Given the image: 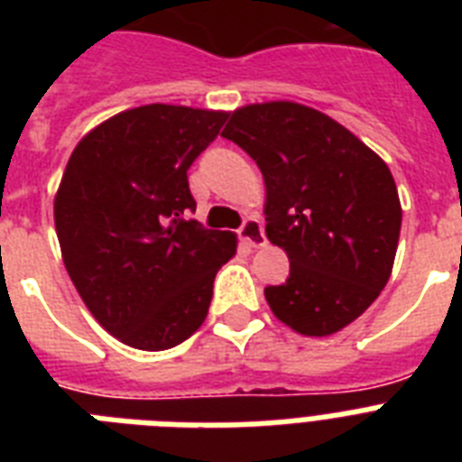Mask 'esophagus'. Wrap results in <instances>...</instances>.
<instances>
[{
    "label": "esophagus",
    "mask_w": 462,
    "mask_h": 462,
    "mask_svg": "<svg viewBox=\"0 0 462 462\" xmlns=\"http://www.w3.org/2000/svg\"><path fill=\"white\" fill-rule=\"evenodd\" d=\"M239 239L245 242L246 246H266V235H263V225H261L259 217H246L245 225L239 227Z\"/></svg>",
    "instance_id": "34e87169"
}]
</instances>
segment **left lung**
I'll use <instances>...</instances> for the list:
<instances>
[{
	"label": "left lung",
	"instance_id": "8db88e82",
	"mask_svg": "<svg viewBox=\"0 0 462 462\" xmlns=\"http://www.w3.org/2000/svg\"><path fill=\"white\" fill-rule=\"evenodd\" d=\"M266 181V237L285 249L290 278L263 290L278 321L333 336L386 288L401 237L393 174L328 115L290 103L245 105L223 129Z\"/></svg>",
	"mask_w": 462,
	"mask_h": 462
}]
</instances>
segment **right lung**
<instances>
[{
  "mask_svg": "<svg viewBox=\"0 0 462 462\" xmlns=\"http://www.w3.org/2000/svg\"><path fill=\"white\" fill-rule=\"evenodd\" d=\"M227 112L143 105L90 129L61 174L54 227L83 304L119 343L158 352L206 321L213 281L237 252L232 232L206 230L187 170Z\"/></svg>",
  "mask_w": 462,
  "mask_h": 462,
  "instance_id": "add662e5",
  "label": "right lung"
}]
</instances>
